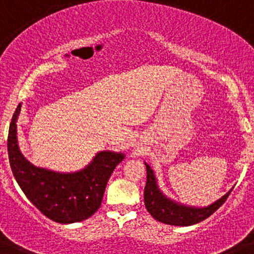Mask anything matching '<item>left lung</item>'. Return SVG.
I'll return each mask as SVG.
<instances>
[{
	"label": "left lung",
	"instance_id": "8db88e82",
	"mask_svg": "<svg viewBox=\"0 0 254 254\" xmlns=\"http://www.w3.org/2000/svg\"><path fill=\"white\" fill-rule=\"evenodd\" d=\"M145 165H146L147 177L145 192H143V201H145V206H146L150 215L160 223L176 226H190L199 223V221H203L225 202L230 192H232V190H230L221 198H219L211 205L206 206V207H193V206L182 205V203L168 198L159 190L154 170L150 168L149 164L145 163Z\"/></svg>",
	"mask_w": 254,
	"mask_h": 254
}]
</instances>
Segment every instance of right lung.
<instances>
[{
  "label": "right lung",
  "mask_w": 254,
  "mask_h": 254,
  "mask_svg": "<svg viewBox=\"0 0 254 254\" xmlns=\"http://www.w3.org/2000/svg\"><path fill=\"white\" fill-rule=\"evenodd\" d=\"M17 105L10 123L7 151L17 185L38 210L56 223L86 220L100 207L107 183L125 154L100 151L87 167L75 173H58L38 168L24 158L17 143Z\"/></svg>",
  "instance_id": "add662e5"
}]
</instances>
